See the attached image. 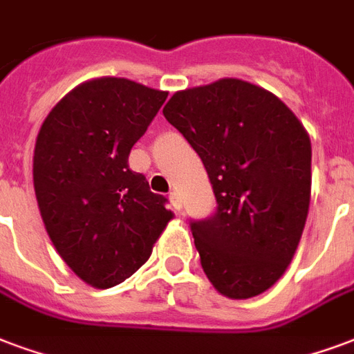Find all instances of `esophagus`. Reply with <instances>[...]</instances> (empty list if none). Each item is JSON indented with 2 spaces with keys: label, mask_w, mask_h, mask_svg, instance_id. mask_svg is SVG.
I'll return each mask as SVG.
<instances>
[{
  "label": "esophagus",
  "mask_w": 354,
  "mask_h": 354,
  "mask_svg": "<svg viewBox=\"0 0 354 354\" xmlns=\"http://www.w3.org/2000/svg\"><path fill=\"white\" fill-rule=\"evenodd\" d=\"M169 201H171V205H174L175 211H180V207H183V201H180L179 194L169 192Z\"/></svg>",
  "instance_id": "esophagus-1"
}]
</instances>
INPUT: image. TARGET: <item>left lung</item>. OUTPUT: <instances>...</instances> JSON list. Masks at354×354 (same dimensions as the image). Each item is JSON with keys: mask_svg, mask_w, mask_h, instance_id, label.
<instances>
[{"mask_svg": "<svg viewBox=\"0 0 354 354\" xmlns=\"http://www.w3.org/2000/svg\"><path fill=\"white\" fill-rule=\"evenodd\" d=\"M164 117L207 169L216 211L190 220L211 283L250 299L280 280L304 230L312 145L280 98L235 78L175 93Z\"/></svg>", "mask_w": 354, "mask_h": 354, "instance_id": "left-lung-1", "label": "left lung"}]
</instances>
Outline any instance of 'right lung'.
Here are the masks:
<instances>
[{"mask_svg": "<svg viewBox=\"0 0 354 354\" xmlns=\"http://www.w3.org/2000/svg\"><path fill=\"white\" fill-rule=\"evenodd\" d=\"M166 98L127 78L91 80L61 98L39 130L33 187L42 222L93 288L134 274L174 218L167 199L129 167L130 149Z\"/></svg>", "mask_w": 354, "mask_h": 354, "instance_id": "right-lung-1", "label": "right lung"}]
</instances>
